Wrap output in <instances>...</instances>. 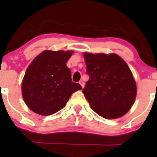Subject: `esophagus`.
<instances>
[{
  "label": "esophagus",
  "instance_id": "34e87169",
  "mask_svg": "<svg viewBox=\"0 0 157 157\" xmlns=\"http://www.w3.org/2000/svg\"><path fill=\"white\" fill-rule=\"evenodd\" d=\"M79 83H80V85H81V86H82V88L84 87V86H85V83H84V82L82 80H81V81H80V82H79Z\"/></svg>",
  "mask_w": 157,
  "mask_h": 157
}]
</instances>
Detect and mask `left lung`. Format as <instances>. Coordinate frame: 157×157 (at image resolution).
<instances>
[{"instance_id": "8db88e82", "label": "left lung", "mask_w": 157, "mask_h": 157, "mask_svg": "<svg viewBox=\"0 0 157 157\" xmlns=\"http://www.w3.org/2000/svg\"><path fill=\"white\" fill-rule=\"evenodd\" d=\"M89 80L82 90L91 108L102 117L125 115L134 104L136 86L127 63L116 54L84 53Z\"/></svg>"}]
</instances>
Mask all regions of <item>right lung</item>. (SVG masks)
<instances>
[{"label":"right lung","instance_id":"1","mask_svg":"<svg viewBox=\"0 0 157 157\" xmlns=\"http://www.w3.org/2000/svg\"><path fill=\"white\" fill-rule=\"evenodd\" d=\"M72 51L45 50L32 60L22 81L26 105L38 114L48 116L66 106L71 94L82 89L71 80L66 63Z\"/></svg>","mask_w":157,"mask_h":157}]
</instances>
